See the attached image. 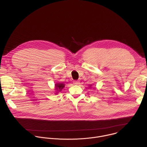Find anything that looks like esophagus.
I'll use <instances>...</instances> for the list:
<instances>
[{
  "mask_svg": "<svg viewBox=\"0 0 147 147\" xmlns=\"http://www.w3.org/2000/svg\"><path fill=\"white\" fill-rule=\"evenodd\" d=\"M79 83H80L79 81H78V80H75L74 82V84H75V85H78V84H79Z\"/></svg>",
  "mask_w": 147,
  "mask_h": 147,
  "instance_id": "34e87169",
  "label": "esophagus"
}]
</instances>
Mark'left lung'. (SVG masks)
<instances>
[{"mask_svg":"<svg viewBox=\"0 0 147 147\" xmlns=\"http://www.w3.org/2000/svg\"><path fill=\"white\" fill-rule=\"evenodd\" d=\"M90 86H91V85H90Z\"/></svg>","mask_w":147,"mask_h":147,"instance_id":"obj_1","label":"left lung"}]
</instances>
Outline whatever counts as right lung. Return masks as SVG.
<instances>
[{"label": "right lung", "mask_w": 147, "mask_h": 147, "mask_svg": "<svg viewBox=\"0 0 147 147\" xmlns=\"http://www.w3.org/2000/svg\"><path fill=\"white\" fill-rule=\"evenodd\" d=\"M55 85V89L58 91L62 90V89L64 87V84L63 83H57Z\"/></svg>", "instance_id": "1"}]
</instances>
